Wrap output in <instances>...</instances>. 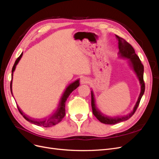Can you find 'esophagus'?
Returning <instances> with one entry per match:
<instances>
[{"label":"esophagus","mask_w":159,"mask_h":159,"mask_svg":"<svg viewBox=\"0 0 159 159\" xmlns=\"http://www.w3.org/2000/svg\"><path fill=\"white\" fill-rule=\"evenodd\" d=\"M90 82V80L87 77H84V78H81L80 80V84L81 85L83 84H88Z\"/></svg>","instance_id":"esophagus-1"}]
</instances>
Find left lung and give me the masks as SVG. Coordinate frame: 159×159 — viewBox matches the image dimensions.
<instances>
[{
	"instance_id": "1",
	"label": "left lung",
	"mask_w": 159,
	"mask_h": 159,
	"mask_svg": "<svg viewBox=\"0 0 159 159\" xmlns=\"http://www.w3.org/2000/svg\"><path fill=\"white\" fill-rule=\"evenodd\" d=\"M116 38L118 40V46H119V57L121 59H127L128 60V64L131 69L136 74L137 78L139 80V84L141 85V92L139 95L138 99L136 102L135 105H134L133 109L131 113H129L128 115L125 116L123 117H111L107 115H103L102 113H101L99 111L97 107L95 105V100L93 91H91V107H92V111L93 115L95 116L100 122H102L104 124L107 125H115L116 123L123 122L125 121H127L129 118H131L135 112L137 110L139 104L140 103V101L141 98L145 92V83H144L143 80V74H144V67L143 65L141 64V61L139 59V56L135 54V52L132 46L129 44L127 42H126L122 38L119 37L117 35Z\"/></svg>"
}]
</instances>
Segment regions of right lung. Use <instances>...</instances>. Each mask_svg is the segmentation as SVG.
I'll return each mask as SVG.
<instances>
[{
  "instance_id": "obj_1",
  "label": "right lung",
  "mask_w": 159,
  "mask_h": 159,
  "mask_svg": "<svg viewBox=\"0 0 159 159\" xmlns=\"http://www.w3.org/2000/svg\"><path fill=\"white\" fill-rule=\"evenodd\" d=\"M23 55V52L22 54L20 55L17 60H16L15 63H14L13 67H12V80H11V93L12 95V77H13V73L14 70L16 69V67L17 66V64H18L19 61L20 60L21 57ZM80 85V80H77L75 81H74L73 83L70 84L68 87L66 88V90L64 91V92L62 95L61 99L60 101V103L58 105V107H57V109L56 111L53 113L50 117H49L47 119H42V120H36V119H32L29 117H26L25 115H24L23 113L19 109V107H18L17 105V107L19 110V111L21 113V115L24 117L26 121H28V122H30L32 124H34L38 126H42V127H52L54 125H56V124L59 123L62 119H63L65 116L66 115V109H65V104H66V102L67 99L68 98V97L70 96V95L71 94V93L74 90H75L77 88H78Z\"/></svg>"
}]
</instances>
